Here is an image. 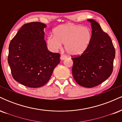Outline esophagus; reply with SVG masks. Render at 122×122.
Segmentation results:
<instances>
[{
  "mask_svg": "<svg viewBox=\"0 0 122 122\" xmlns=\"http://www.w3.org/2000/svg\"><path fill=\"white\" fill-rule=\"evenodd\" d=\"M67 58V57L66 56L64 55V54H61V57H60V59H61V60H64L66 59V58Z\"/></svg>",
  "mask_w": 122,
  "mask_h": 122,
  "instance_id": "1",
  "label": "esophagus"
}]
</instances>
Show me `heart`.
Returning a JSON list of instances; mask_svg holds the SVG:
<instances>
[{
  "mask_svg": "<svg viewBox=\"0 0 122 122\" xmlns=\"http://www.w3.org/2000/svg\"><path fill=\"white\" fill-rule=\"evenodd\" d=\"M54 34L47 37L49 46L53 50H57L64 43L66 52L73 56L82 54L88 47L92 38L89 27L74 23L60 25L54 29Z\"/></svg>",
  "mask_w": 122,
  "mask_h": 122,
  "instance_id": "obj_1",
  "label": "heart"
}]
</instances>
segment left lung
Here are the masks:
<instances>
[{
  "instance_id": "8db88e82",
  "label": "left lung",
  "mask_w": 122,
  "mask_h": 122,
  "mask_svg": "<svg viewBox=\"0 0 122 122\" xmlns=\"http://www.w3.org/2000/svg\"><path fill=\"white\" fill-rule=\"evenodd\" d=\"M92 27V38L81 55L72 57V75L78 84L93 88L110 76L113 71L115 50L111 38L93 19H88Z\"/></svg>"
}]
</instances>
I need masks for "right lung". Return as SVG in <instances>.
I'll use <instances>...</instances> for the list:
<instances>
[{
    "mask_svg": "<svg viewBox=\"0 0 122 122\" xmlns=\"http://www.w3.org/2000/svg\"><path fill=\"white\" fill-rule=\"evenodd\" d=\"M36 22L22 26L9 45L8 63L14 79L30 88H38L49 80L60 62V54L47 49L43 29Z\"/></svg>",
    "mask_w": 122,
    "mask_h": 122,
    "instance_id": "obj_1",
    "label": "right lung"
}]
</instances>
